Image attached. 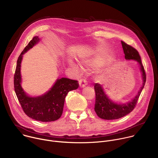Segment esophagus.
<instances>
[{
	"instance_id": "34e87169",
	"label": "esophagus",
	"mask_w": 158,
	"mask_h": 158,
	"mask_svg": "<svg viewBox=\"0 0 158 158\" xmlns=\"http://www.w3.org/2000/svg\"><path fill=\"white\" fill-rule=\"evenodd\" d=\"M79 82L81 87H84L87 85V81L84 79H80Z\"/></svg>"
}]
</instances>
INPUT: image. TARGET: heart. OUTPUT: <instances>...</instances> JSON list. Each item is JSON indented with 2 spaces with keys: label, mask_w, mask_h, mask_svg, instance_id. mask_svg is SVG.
<instances>
[{
  "label": "heart",
  "mask_w": 158,
  "mask_h": 158,
  "mask_svg": "<svg viewBox=\"0 0 158 158\" xmlns=\"http://www.w3.org/2000/svg\"><path fill=\"white\" fill-rule=\"evenodd\" d=\"M107 62L108 59L107 57L102 54H96L91 57L84 58L82 60V64L87 68L96 69L105 65ZM73 65L76 68V67L74 64H73Z\"/></svg>",
  "instance_id": "obj_1"
}]
</instances>
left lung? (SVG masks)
Wrapping results in <instances>:
<instances>
[{
  "mask_svg": "<svg viewBox=\"0 0 158 158\" xmlns=\"http://www.w3.org/2000/svg\"><path fill=\"white\" fill-rule=\"evenodd\" d=\"M121 44L125 54V59L127 60H135L139 62L143 75V84L138 94L131 102L124 104H118L108 99L103 91V89L101 84L95 83L94 91L96 93V102L94 105V110L100 118L104 119L112 120L119 119L132 112L136 106L137 102L146 81V73L138 51L124 41L121 40Z\"/></svg>",
  "mask_w": 158,
  "mask_h": 158,
  "instance_id": "1",
  "label": "left lung"
}]
</instances>
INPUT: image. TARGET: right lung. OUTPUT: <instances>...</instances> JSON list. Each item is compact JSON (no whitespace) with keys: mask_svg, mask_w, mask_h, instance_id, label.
<instances>
[{"mask_svg":"<svg viewBox=\"0 0 158 158\" xmlns=\"http://www.w3.org/2000/svg\"><path fill=\"white\" fill-rule=\"evenodd\" d=\"M39 40L38 37H34L18 57L14 77V90L21 107L27 116L42 122L54 121L59 119L62 114L65 98L67 93L77 89L79 85L76 80L61 78L57 80L50 91L42 96L31 98L26 95L20 86L22 55Z\"/></svg>","mask_w":158,"mask_h":158,"instance_id":"right-lung-1","label":"right lung"}]
</instances>
